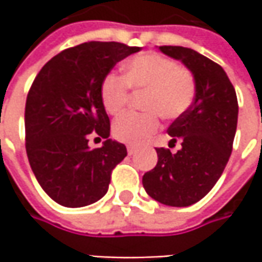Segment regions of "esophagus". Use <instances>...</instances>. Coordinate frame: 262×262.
<instances>
[{
  "label": "esophagus",
  "mask_w": 262,
  "mask_h": 262,
  "mask_svg": "<svg viewBox=\"0 0 262 262\" xmlns=\"http://www.w3.org/2000/svg\"><path fill=\"white\" fill-rule=\"evenodd\" d=\"M136 153H137V150L134 148V147H128V155H129V156H134Z\"/></svg>",
  "instance_id": "34e87169"
}]
</instances>
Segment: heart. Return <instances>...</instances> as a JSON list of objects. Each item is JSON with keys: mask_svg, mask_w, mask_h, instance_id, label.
Here are the masks:
<instances>
[{"mask_svg": "<svg viewBox=\"0 0 262 262\" xmlns=\"http://www.w3.org/2000/svg\"><path fill=\"white\" fill-rule=\"evenodd\" d=\"M147 90L146 114H126L114 124V137L129 146H143L160 128V115L175 119L185 114L195 97V78L184 66L157 52H146L128 59L124 78L107 74L100 84V100L109 115L125 109L129 92Z\"/></svg>", "mask_w": 262, "mask_h": 262, "instance_id": "b5f03b06", "label": "heart"}]
</instances>
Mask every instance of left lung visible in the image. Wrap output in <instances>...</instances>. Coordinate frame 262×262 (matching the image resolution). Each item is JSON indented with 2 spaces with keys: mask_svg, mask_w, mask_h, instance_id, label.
<instances>
[{
  "mask_svg": "<svg viewBox=\"0 0 262 262\" xmlns=\"http://www.w3.org/2000/svg\"><path fill=\"white\" fill-rule=\"evenodd\" d=\"M159 49L194 74L195 97L185 114L167 128L170 143L181 140L182 148L176 153L156 148L157 165L144 173L143 186L165 206L188 207L211 191L229 162L237 125L236 92L225 70L194 49Z\"/></svg>",
  "mask_w": 262,
  "mask_h": 262,
  "instance_id": "left-lung-1",
  "label": "left lung"
}]
</instances>
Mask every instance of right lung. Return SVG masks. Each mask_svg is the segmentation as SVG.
<instances>
[{
    "mask_svg": "<svg viewBox=\"0 0 262 262\" xmlns=\"http://www.w3.org/2000/svg\"><path fill=\"white\" fill-rule=\"evenodd\" d=\"M140 51L119 42H86L49 59L26 99V151L42 189L70 208L90 206L107 192L126 147L109 138L100 84L116 62ZM105 138L92 150L88 137Z\"/></svg>",
    "mask_w": 262,
    "mask_h": 262,
    "instance_id": "add662e5",
    "label": "right lung"
}]
</instances>
